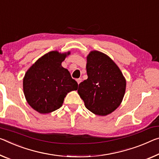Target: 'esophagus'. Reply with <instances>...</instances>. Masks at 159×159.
<instances>
[{
  "mask_svg": "<svg viewBox=\"0 0 159 159\" xmlns=\"http://www.w3.org/2000/svg\"><path fill=\"white\" fill-rule=\"evenodd\" d=\"M76 81H77V83H78V84H80V83H81V81H82V79H76Z\"/></svg>",
  "mask_w": 159,
  "mask_h": 159,
  "instance_id": "34e87169",
  "label": "esophagus"
}]
</instances>
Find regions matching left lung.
<instances>
[{"label": "left lung", "mask_w": 159, "mask_h": 159, "mask_svg": "<svg viewBox=\"0 0 159 159\" xmlns=\"http://www.w3.org/2000/svg\"><path fill=\"white\" fill-rule=\"evenodd\" d=\"M86 70L88 79L78 89L85 107L97 115L112 112L119 107L126 89L119 67L106 54L93 51L87 57Z\"/></svg>", "instance_id": "1"}]
</instances>
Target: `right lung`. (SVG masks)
<instances>
[{"label":"right lung","mask_w":159,"mask_h":159,"mask_svg":"<svg viewBox=\"0 0 159 159\" xmlns=\"http://www.w3.org/2000/svg\"><path fill=\"white\" fill-rule=\"evenodd\" d=\"M57 51L44 54L30 68L23 79L25 96L39 113L52 112L61 107L68 93L78 89L69 70L61 62L69 55Z\"/></svg>","instance_id":"1"}]
</instances>
